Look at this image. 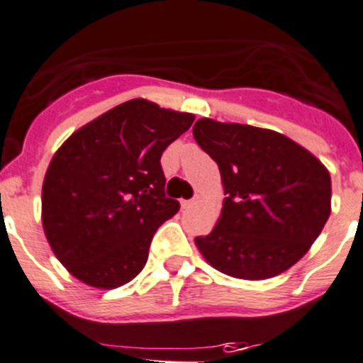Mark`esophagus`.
I'll list each match as a JSON object with an SVG mask.
<instances>
[{
  "label": "esophagus",
  "instance_id": "34e87169",
  "mask_svg": "<svg viewBox=\"0 0 363 363\" xmlns=\"http://www.w3.org/2000/svg\"><path fill=\"white\" fill-rule=\"evenodd\" d=\"M194 203V199H182V208H191Z\"/></svg>",
  "mask_w": 363,
  "mask_h": 363
}]
</instances>
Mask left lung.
Wrapping results in <instances>:
<instances>
[{"label":"left lung","instance_id":"1","mask_svg":"<svg viewBox=\"0 0 363 363\" xmlns=\"http://www.w3.org/2000/svg\"><path fill=\"white\" fill-rule=\"evenodd\" d=\"M192 133L219 165L226 194L213 230L196 237L205 260L240 279H267L292 267L330 217L328 169L265 128L203 117Z\"/></svg>","mask_w":363,"mask_h":363}]
</instances>
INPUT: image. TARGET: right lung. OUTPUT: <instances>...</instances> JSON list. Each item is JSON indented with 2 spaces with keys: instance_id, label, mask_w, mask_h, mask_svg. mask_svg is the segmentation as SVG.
I'll return each mask as SVG.
<instances>
[{
  "instance_id": "add662e5",
  "label": "right lung",
  "mask_w": 363,
  "mask_h": 363,
  "mask_svg": "<svg viewBox=\"0 0 363 363\" xmlns=\"http://www.w3.org/2000/svg\"><path fill=\"white\" fill-rule=\"evenodd\" d=\"M192 123V113L130 99L58 147L44 176L43 226L74 278L116 289L143 271L155 231L179 210L165 196L162 153Z\"/></svg>"
}]
</instances>
